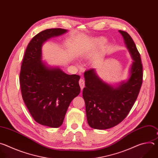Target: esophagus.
<instances>
[{
  "label": "esophagus",
  "instance_id": "esophagus-1",
  "mask_svg": "<svg viewBox=\"0 0 158 158\" xmlns=\"http://www.w3.org/2000/svg\"><path fill=\"white\" fill-rule=\"evenodd\" d=\"M79 85L81 87V91H82L83 88L84 87V85H85V82H84V80L82 78L79 80Z\"/></svg>",
  "mask_w": 158,
  "mask_h": 158
}]
</instances>
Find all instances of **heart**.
I'll use <instances>...</instances> for the list:
<instances>
[{
    "mask_svg": "<svg viewBox=\"0 0 158 158\" xmlns=\"http://www.w3.org/2000/svg\"><path fill=\"white\" fill-rule=\"evenodd\" d=\"M96 41L98 44H103V43H105L106 42V39L104 37H99L98 39H96Z\"/></svg>",
    "mask_w": 158,
    "mask_h": 158,
    "instance_id": "b5f03b06",
    "label": "heart"
}]
</instances>
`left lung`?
I'll return each mask as SVG.
<instances>
[{"label": "left lung", "mask_w": 158, "mask_h": 158, "mask_svg": "<svg viewBox=\"0 0 158 158\" xmlns=\"http://www.w3.org/2000/svg\"><path fill=\"white\" fill-rule=\"evenodd\" d=\"M126 47L132 61L126 81L112 85L103 81L95 69L84 74L82 96L85 104L87 123L96 129H107L118 125L129 114L139 94L143 82V65L140 54L131 37L123 31Z\"/></svg>", "instance_id": "1"}]
</instances>
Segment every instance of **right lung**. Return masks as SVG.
Here are the masks:
<instances>
[{
	"instance_id": "1",
	"label": "right lung",
	"mask_w": 158,
	"mask_h": 158,
	"mask_svg": "<svg viewBox=\"0 0 158 158\" xmlns=\"http://www.w3.org/2000/svg\"><path fill=\"white\" fill-rule=\"evenodd\" d=\"M67 32L50 29L35 35L27 47L20 69L22 96L31 115L39 124L51 127L62 125L70 103L81 91L79 76L67 74L42 60L43 44Z\"/></svg>"
}]
</instances>
